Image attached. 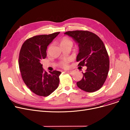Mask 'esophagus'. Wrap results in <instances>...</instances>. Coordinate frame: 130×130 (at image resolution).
<instances>
[{
	"mask_svg": "<svg viewBox=\"0 0 130 130\" xmlns=\"http://www.w3.org/2000/svg\"><path fill=\"white\" fill-rule=\"evenodd\" d=\"M67 72L68 73L72 74H73V73L75 72V71H67Z\"/></svg>",
	"mask_w": 130,
	"mask_h": 130,
	"instance_id": "1",
	"label": "esophagus"
}]
</instances>
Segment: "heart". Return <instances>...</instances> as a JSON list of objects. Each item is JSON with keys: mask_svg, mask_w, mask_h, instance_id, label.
<instances>
[{"mask_svg": "<svg viewBox=\"0 0 130 130\" xmlns=\"http://www.w3.org/2000/svg\"><path fill=\"white\" fill-rule=\"evenodd\" d=\"M71 45L72 46L73 45V42L72 40H71L69 38H68L67 37H64L63 38H61L60 40V46H63V45ZM60 66L64 68V69H67V68L69 67V65H68V62L67 61H64L63 62L60 63Z\"/></svg>", "mask_w": 130, "mask_h": 130, "instance_id": "1", "label": "heart"}]
</instances>
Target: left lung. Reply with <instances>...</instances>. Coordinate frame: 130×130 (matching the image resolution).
<instances>
[{
	"instance_id": "left-lung-1",
	"label": "left lung",
	"mask_w": 130,
	"mask_h": 130,
	"mask_svg": "<svg viewBox=\"0 0 130 130\" xmlns=\"http://www.w3.org/2000/svg\"><path fill=\"white\" fill-rule=\"evenodd\" d=\"M65 34L72 37L78 44V66L87 67L77 86L87 92L99 90L105 82L110 67L108 55L105 45L96 34L87 30L69 31Z\"/></svg>"
}]
</instances>
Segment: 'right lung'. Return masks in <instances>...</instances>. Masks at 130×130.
I'll list each match as a JSON object with an SVG mask.
<instances>
[{"instance_id": "1", "label": "right lung", "mask_w": 130, "mask_h": 130, "mask_svg": "<svg viewBox=\"0 0 130 130\" xmlns=\"http://www.w3.org/2000/svg\"><path fill=\"white\" fill-rule=\"evenodd\" d=\"M60 32L42 35L27 39L23 44L19 56V66L25 84L34 93L47 96L57 89L60 72L43 69L41 60L46 57L47 46Z\"/></svg>"}]
</instances>
